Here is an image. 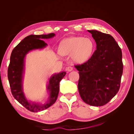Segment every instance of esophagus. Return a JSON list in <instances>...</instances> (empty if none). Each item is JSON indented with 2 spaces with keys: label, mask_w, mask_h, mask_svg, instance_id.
I'll return each mask as SVG.
<instances>
[{
  "label": "esophagus",
  "mask_w": 134,
  "mask_h": 134,
  "mask_svg": "<svg viewBox=\"0 0 134 134\" xmlns=\"http://www.w3.org/2000/svg\"><path fill=\"white\" fill-rule=\"evenodd\" d=\"M72 70H73V68H72V67L71 66H68L66 68V70L68 71H71Z\"/></svg>",
  "instance_id": "obj_1"
}]
</instances>
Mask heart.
I'll return each mask as SVG.
<instances>
[{
  "label": "heart",
  "mask_w": 134,
  "mask_h": 134,
  "mask_svg": "<svg viewBox=\"0 0 134 134\" xmlns=\"http://www.w3.org/2000/svg\"><path fill=\"white\" fill-rule=\"evenodd\" d=\"M94 48L95 43L92 38L75 36L63 40L59 52L62 55H71L75 63L82 64L91 58Z\"/></svg>",
  "instance_id": "heart-1"
}]
</instances>
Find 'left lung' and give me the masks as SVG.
Masks as SVG:
<instances>
[{"label": "left lung", "mask_w": 134, "mask_h": 134, "mask_svg": "<svg viewBox=\"0 0 134 134\" xmlns=\"http://www.w3.org/2000/svg\"><path fill=\"white\" fill-rule=\"evenodd\" d=\"M88 31L95 40L97 50L87 62L75 65L79 74L78 91L85 103L102 106L119 91L123 72L122 51L110 35Z\"/></svg>", "instance_id": "8db88e82"}]
</instances>
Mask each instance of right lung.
<instances>
[{"label":"right lung","mask_w":134,"mask_h":134,"mask_svg":"<svg viewBox=\"0 0 134 134\" xmlns=\"http://www.w3.org/2000/svg\"><path fill=\"white\" fill-rule=\"evenodd\" d=\"M55 35L54 33H51L48 35L28 36L14 48L11 53L10 63L8 69V78L12 94L19 103L31 112H38L43 111L55 103L59 92V83L66 74V72L63 71L51 76L47 86L50 96L45 104L32 103L26 99L22 87L26 55L31 50L45 47L47 44L42 39L52 38Z\"/></svg>","instance_id":"add662e5"}]
</instances>
